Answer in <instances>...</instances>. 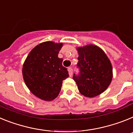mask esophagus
<instances>
[{"label":"esophagus","mask_w":133,"mask_h":133,"mask_svg":"<svg viewBox=\"0 0 133 133\" xmlns=\"http://www.w3.org/2000/svg\"><path fill=\"white\" fill-rule=\"evenodd\" d=\"M68 73H69V75H70V76H72V68H68Z\"/></svg>","instance_id":"esophagus-1"}]
</instances>
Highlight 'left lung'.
Returning a JSON list of instances; mask_svg holds the SVG:
<instances>
[{"label": "left lung", "instance_id": "left-lung-1", "mask_svg": "<svg viewBox=\"0 0 133 133\" xmlns=\"http://www.w3.org/2000/svg\"><path fill=\"white\" fill-rule=\"evenodd\" d=\"M78 53V76L74 80L79 92L88 98H94L104 92L112 79L111 62L101 48L88 45L76 48Z\"/></svg>", "mask_w": 133, "mask_h": 133}]
</instances>
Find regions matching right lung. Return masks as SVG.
<instances>
[{
    "label": "right lung",
    "instance_id": "right-lung-1",
    "mask_svg": "<svg viewBox=\"0 0 133 133\" xmlns=\"http://www.w3.org/2000/svg\"><path fill=\"white\" fill-rule=\"evenodd\" d=\"M62 43L45 41L33 48L23 65L22 73L26 86L39 98L51 101L57 98L63 79L69 76L58 54Z\"/></svg>",
    "mask_w": 133,
    "mask_h": 133
}]
</instances>
